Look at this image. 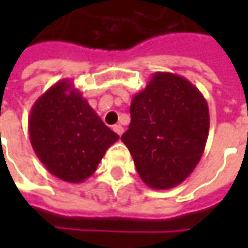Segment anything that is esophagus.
I'll return each instance as SVG.
<instances>
[{
    "label": "esophagus",
    "mask_w": 248,
    "mask_h": 248,
    "mask_svg": "<svg viewBox=\"0 0 248 248\" xmlns=\"http://www.w3.org/2000/svg\"><path fill=\"white\" fill-rule=\"evenodd\" d=\"M113 130H114V131H115V133H117V134H118V135H122V134H124V127H122L121 124H115V126H114V127H113Z\"/></svg>",
    "instance_id": "34e87169"
}]
</instances>
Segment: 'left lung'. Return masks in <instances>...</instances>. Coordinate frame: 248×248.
I'll return each instance as SVG.
<instances>
[{
	"label": "left lung",
	"mask_w": 248,
	"mask_h": 248,
	"mask_svg": "<svg viewBox=\"0 0 248 248\" xmlns=\"http://www.w3.org/2000/svg\"><path fill=\"white\" fill-rule=\"evenodd\" d=\"M130 115L129 130L121 140L140 179L155 190L182 183L207 142L210 114L202 93L183 77L158 71L134 95Z\"/></svg>",
	"instance_id": "1"
}]
</instances>
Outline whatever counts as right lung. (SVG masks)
Segmentation results:
<instances>
[{"label": "right lung", "mask_w": 248, "mask_h": 248, "mask_svg": "<svg viewBox=\"0 0 248 248\" xmlns=\"http://www.w3.org/2000/svg\"><path fill=\"white\" fill-rule=\"evenodd\" d=\"M29 137L46 170L70 183L92 177L106 150L119 140L70 79L54 83L35 101Z\"/></svg>", "instance_id": "1"}]
</instances>
